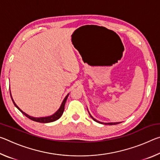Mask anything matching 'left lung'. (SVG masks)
Listing matches in <instances>:
<instances>
[{
	"label": "left lung",
	"instance_id": "8db88e82",
	"mask_svg": "<svg viewBox=\"0 0 160 160\" xmlns=\"http://www.w3.org/2000/svg\"><path fill=\"white\" fill-rule=\"evenodd\" d=\"M89 114H90V117L93 119V120L94 121H96V122H97V123H104L105 125H116V124H118V123H121V122H116V123H102V122H99V121H97V120H96L95 118H94L92 116H91V114L90 113V112H89Z\"/></svg>",
	"mask_w": 160,
	"mask_h": 160
}]
</instances>
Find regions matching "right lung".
Wrapping results in <instances>:
<instances>
[{
  "label": "right lung",
  "instance_id": "obj_1",
  "mask_svg": "<svg viewBox=\"0 0 160 160\" xmlns=\"http://www.w3.org/2000/svg\"><path fill=\"white\" fill-rule=\"evenodd\" d=\"M68 95H69V94H68L67 95H66V97L64 98L63 102H62V104H61V105L60 108H59L57 112H56V113H54L53 115L49 116H46V117L36 118V117H32V116H29L28 114H27L26 113L22 112V110L20 109V108H19V107L17 106V104H16L15 103L14 100H13L12 97V96H11V93H10V97H11V99H12V102H13V104H14L15 106L16 107H17L18 109L19 110H20V112H21L24 115H25V116H27V117H28V118L31 119V120L34 121H36V122H39V123H50V122H53V121H56V120H58V119L59 118H61V116H62V114H63V113L64 107H65V104H66V100H67V98H68Z\"/></svg>",
  "mask_w": 160,
  "mask_h": 160
}]
</instances>
